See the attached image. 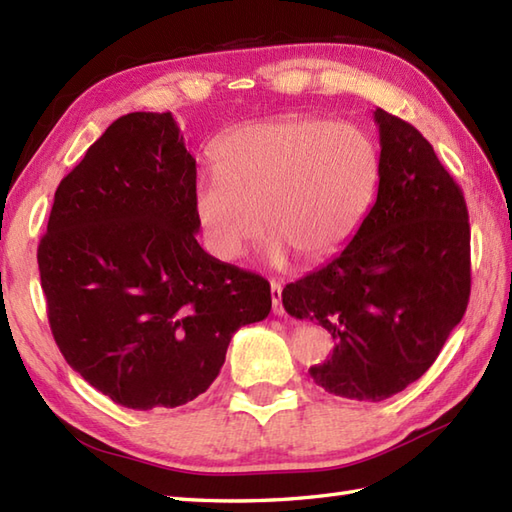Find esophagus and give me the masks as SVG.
I'll return each instance as SVG.
<instances>
[{
	"mask_svg": "<svg viewBox=\"0 0 512 512\" xmlns=\"http://www.w3.org/2000/svg\"><path fill=\"white\" fill-rule=\"evenodd\" d=\"M270 297H273V312L275 314H284V303H281V284L279 281H270Z\"/></svg>",
	"mask_w": 512,
	"mask_h": 512,
	"instance_id": "34e87169",
	"label": "esophagus"
}]
</instances>
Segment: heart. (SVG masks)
<instances>
[{
    "mask_svg": "<svg viewBox=\"0 0 512 512\" xmlns=\"http://www.w3.org/2000/svg\"><path fill=\"white\" fill-rule=\"evenodd\" d=\"M215 173L195 189L206 244L235 259L262 233L270 255L321 264L352 242L372 206L378 151L361 129L312 116L248 123L213 151Z\"/></svg>",
    "mask_w": 512,
    "mask_h": 512,
    "instance_id": "b5f03b06",
    "label": "heart"
}]
</instances>
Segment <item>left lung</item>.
Listing matches in <instances>:
<instances>
[{
  "label": "left lung",
  "instance_id": "left-lung-1",
  "mask_svg": "<svg viewBox=\"0 0 512 512\" xmlns=\"http://www.w3.org/2000/svg\"><path fill=\"white\" fill-rule=\"evenodd\" d=\"M378 195L341 255L288 284V314L332 334L310 367L334 396L385 400L436 361L471 295V226L462 189L416 127L374 112Z\"/></svg>",
  "mask_w": 512,
  "mask_h": 512
}]
</instances>
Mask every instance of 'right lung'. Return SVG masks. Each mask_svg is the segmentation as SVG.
I'll return each mask as SVG.
<instances>
[{"mask_svg": "<svg viewBox=\"0 0 512 512\" xmlns=\"http://www.w3.org/2000/svg\"><path fill=\"white\" fill-rule=\"evenodd\" d=\"M195 158L169 112L121 116L54 193L37 262L65 361L129 409L180 407L220 374L270 284L195 239Z\"/></svg>", "mask_w": 512, "mask_h": 512, "instance_id": "add662e5", "label": "right lung"}]
</instances>
